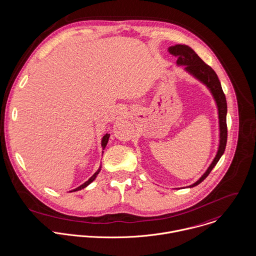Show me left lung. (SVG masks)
Returning a JSON list of instances; mask_svg holds the SVG:
<instances>
[{
    "mask_svg": "<svg viewBox=\"0 0 256 256\" xmlns=\"http://www.w3.org/2000/svg\"><path fill=\"white\" fill-rule=\"evenodd\" d=\"M169 53L178 57L177 65H184L185 70L193 75L196 79L201 81L204 84L208 89L210 91L214 101L216 102L218 112V122H220V144L216 157L212 162L203 174V176L194 184L188 186V188L195 187L203 182L208 177L210 172L216 166L222 155L224 152L226 140H228V128H226V99L222 89L220 82L218 78L216 72L212 69L210 66L206 64L204 61L198 56V54L194 52L191 48L185 44H176L175 46H170L168 48Z\"/></svg>",
    "mask_w": 256,
    "mask_h": 256,
    "instance_id": "1",
    "label": "left lung"
}]
</instances>
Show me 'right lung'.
Wrapping results in <instances>:
<instances>
[{
  "label": "right lung",
  "instance_id": "obj_1",
  "mask_svg": "<svg viewBox=\"0 0 256 256\" xmlns=\"http://www.w3.org/2000/svg\"><path fill=\"white\" fill-rule=\"evenodd\" d=\"M108 138H110V134H106L104 136V138H102V150H104V148L106 146V144H108ZM101 171V167L95 172V174L88 180V181H86L84 184H82L81 186H79V187H77L76 189H74V190H72V191H70V192H75V191H79V190H82V189H84L85 187H87L90 183H92L95 179H96V177H97V175L99 174V172Z\"/></svg>",
  "mask_w": 256,
  "mask_h": 256
}]
</instances>
